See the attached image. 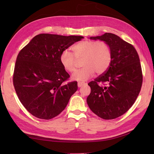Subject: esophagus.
<instances>
[{
  "mask_svg": "<svg viewBox=\"0 0 154 154\" xmlns=\"http://www.w3.org/2000/svg\"><path fill=\"white\" fill-rule=\"evenodd\" d=\"M85 84H86L85 83H83V82H79L77 83V86H78V87H81Z\"/></svg>",
  "mask_w": 154,
  "mask_h": 154,
  "instance_id": "obj_1",
  "label": "esophagus"
}]
</instances>
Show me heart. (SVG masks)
Masks as SVG:
<instances>
[{"label": "heart", "instance_id": "1", "mask_svg": "<svg viewBox=\"0 0 154 154\" xmlns=\"http://www.w3.org/2000/svg\"><path fill=\"white\" fill-rule=\"evenodd\" d=\"M73 54L64 51L61 54L60 62L65 70L74 73L77 70L78 62L81 61L83 67L75 73L72 79L85 81L94 75L102 74L110 66L112 61V51L109 44L103 41H81L72 48Z\"/></svg>", "mask_w": 154, "mask_h": 154}]
</instances>
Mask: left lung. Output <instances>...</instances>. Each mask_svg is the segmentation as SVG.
Segmentation results:
<instances>
[{
    "label": "left lung",
    "mask_w": 154,
    "mask_h": 154,
    "mask_svg": "<svg viewBox=\"0 0 154 154\" xmlns=\"http://www.w3.org/2000/svg\"><path fill=\"white\" fill-rule=\"evenodd\" d=\"M90 39L109 44L112 61L104 73L88 84L91 87L88 106L101 119H116L131 108L141 90L143 76L138 52L132 44L114 34Z\"/></svg>",
    "instance_id": "left-lung-1"
}]
</instances>
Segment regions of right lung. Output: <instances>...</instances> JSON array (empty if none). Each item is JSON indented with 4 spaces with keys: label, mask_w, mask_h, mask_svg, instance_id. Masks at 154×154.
I'll return each mask as SVG.
<instances>
[{
    "label": "right lung",
    "mask_w": 154,
    "mask_h": 154,
    "mask_svg": "<svg viewBox=\"0 0 154 154\" xmlns=\"http://www.w3.org/2000/svg\"><path fill=\"white\" fill-rule=\"evenodd\" d=\"M82 38L40 34L20 51L13 85L22 105L33 116L44 120L57 116L77 91V81L65 83L70 76L62 66L60 56Z\"/></svg>",
    "instance_id": "obj_1"
}]
</instances>
